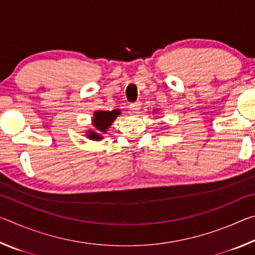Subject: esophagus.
<instances>
[{
    "label": "esophagus",
    "instance_id": "34e87169",
    "mask_svg": "<svg viewBox=\"0 0 255 255\" xmlns=\"http://www.w3.org/2000/svg\"><path fill=\"white\" fill-rule=\"evenodd\" d=\"M130 110L133 112V114H137L138 111H139V109H140V102L139 101H137V102H133V103H131L130 105Z\"/></svg>",
    "mask_w": 255,
    "mask_h": 255
}]
</instances>
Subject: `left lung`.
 Returning <instances> with one entry per match:
<instances>
[{
	"label": "left lung",
	"mask_w": 255,
	"mask_h": 255,
	"mask_svg": "<svg viewBox=\"0 0 255 255\" xmlns=\"http://www.w3.org/2000/svg\"><path fill=\"white\" fill-rule=\"evenodd\" d=\"M154 114H156V111H154Z\"/></svg>",
	"instance_id": "1"
}]
</instances>
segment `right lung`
Returning a JSON list of instances; mask_svg holds the SVG:
<instances>
[{
	"mask_svg": "<svg viewBox=\"0 0 255 255\" xmlns=\"http://www.w3.org/2000/svg\"><path fill=\"white\" fill-rule=\"evenodd\" d=\"M122 111L120 109H115L111 111L106 110H97L94 111L92 117V126L93 129H89L86 130L85 136L91 140H102L103 133L108 131V129L111 127L112 123L117 119L118 116H120Z\"/></svg>",
	"mask_w": 255,
	"mask_h": 255,
	"instance_id": "right-lung-1",
	"label": "right lung"
}]
</instances>
